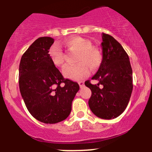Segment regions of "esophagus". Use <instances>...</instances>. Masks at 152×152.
Masks as SVG:
<instances>
[{"instance_id":"1","label":"esophagus","mask_w":152,"mask_h":152,"mask_svg":"<svg viewBox=\"0 0 152 152\" xmlns=\"http://www.w3.org/2000/svg\"><path fill=\"white\" fill-rule=\"evenodd\" d=\"M78 84H79L80 88H83V87L84 86V83L83 82V81H79V82H78Z\"/></svg>"}]
</instances>
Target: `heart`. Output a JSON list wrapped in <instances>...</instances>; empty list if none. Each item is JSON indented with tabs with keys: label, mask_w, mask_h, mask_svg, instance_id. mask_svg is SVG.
<instances>
[{
	"label": "heart",
	"mask_w": 152,
	"mask_h": 152,
	"mask_svg": "<svg viewBox=\"0 0 152 152\" xmlns=\"http://www.w3.org/2000/svg\"><path fill=\"white\" fill-rule=\"evenodd\" d=\"M65 45L71 52L77 53L75 66L67 65L63 69L65 77L71 80L82 79L88 75V68L94 71L98 69L103 61V55L99 49L93 47L90 40L81 37H72L66 40ZM52 62L58 66L64 63V53L57 45L52 46L49 52Z\"/></svg>",
	"instance_id": "1"
}]
</instances>
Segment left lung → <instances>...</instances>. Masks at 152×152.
<instances>
[{
  "instance_id": "obj_1",
  "label": "left lung",
  "mask_w": 152,
  "mask_h": 152,
  "mask_svg": "<svg viewBox=\"0 0 152 152\" xmlns=\"http://www.w3.org/2000/svg\"><path fill=\"white\" fill-rule=\"evenodd\" d=\"M102 40L103 61L91 77L98 83L93 85L86 80L85 85L91 91L88 100L91 112L98 118L110 120L121 115L127 107L133 89L132 69L129 56L119 42L105 33Z\"/></svg>"
}]
</instances>
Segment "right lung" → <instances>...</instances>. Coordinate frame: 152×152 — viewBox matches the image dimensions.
<instances>
[{
	"label": "right lung",
	"mask_w": 152,
	"mask_h": 152,
	"mask_svg": "<svg viewBox=\"0 0 152 152\" xmlns=\"http://www.w3.org/2000/svg\"><path fill=\"white\" fill-rule=\"evenodd\" d=\"M54 39L37 38L22 55L19 88L26 106L37 121L57 124L68 118L80 86L66 79L49 58Z\"/></svg>",
	"instance_id": "add662e5"
}]
</instances>
